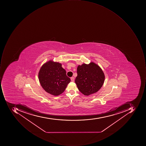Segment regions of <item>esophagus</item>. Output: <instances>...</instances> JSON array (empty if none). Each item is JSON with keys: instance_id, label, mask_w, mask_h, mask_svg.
<instances>
[{"instance_id": "1", "label": "esophagus", "mask_w": 146, "mask_h": 146, "mask_svg": "<svg viewBox=\"0 0 146 146\" xmlns=\"http://www.w3.org/2000/svg\"><path fill=\"white\" fill-rule=\"evenodd\" d=\"M71 81H72V82H74V77L71 78Z\"/></svg>"}]
</instances>
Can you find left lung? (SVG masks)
Returning a JSON list of instances; mask_svg holds the SVG:
<instances>
[{"instance_id":"obj_1","label":"left lung","mask_w":146,"mask_h":146,"mask_svg":"<svg viewBox=\"0 0 146 146\" xmlns=\"http://www.w3.org/2000/svg\"><path fill=\"white\" fill-rule=\"evenodd\" d=\"M77 72L75 83L78 90L85 96L97 92L104 83V73L100 67L93 62L79 65Z\"/></svg>"}]
</instances>
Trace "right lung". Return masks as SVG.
Instances as JSON below:
<instances>
[{
  "mask_svg": "<svg viewBox=\"0 0 146 146\" xmlns=\"http://www.w3.org/2000/svg\"><path fill=\"white\" fill-rule=\"evenodd\" d=\"M38 78L43 89L54 96L61 94L71 82L61 64L52 61L45 63L41 67Z\"/></svg>",
  "mask_w": 146,
  "mask_h": 146,
  "instance_id": "obj_1",
  "label": "right lung"
}]
</instances>
